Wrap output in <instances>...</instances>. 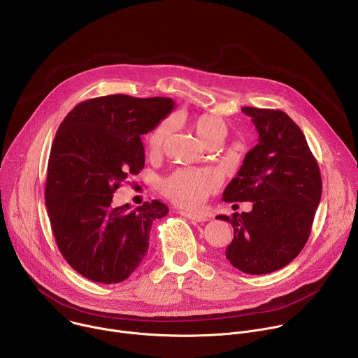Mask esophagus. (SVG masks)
Listing matches in <instances>:
<instances>
[{"label":"esophagus","instance_id":"esophagus-1","mask_svg":"<svg viewBox=\"0 0 358 358\" xmlns=\"http://www.w3.org/2000/svg\"><path fill=\"white\" fill-rule=\"evenodd\" d=\"M180 214L183 217L189 219L190 222H194V223H201V222H207L208 219L201 216V214H196V213H187V211H180Z\"/></svg>","mask_w":358,"mask_h":358}]
</instances>
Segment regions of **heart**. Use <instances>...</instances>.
Listing matches in <instances>:
<instances>
[{
  "label": "heart",
  "mask_w": 358,
  "mask_h": 358,
  "mask_svg": "<svg viewBox=\"0 0 358 358\" xmlns=\"http://www.w3.org/2000/svg\"><path fill=\"white\" fill-rule=\"evenodd\" d=\"M193 128L204 145L214 141H222L227 132L226 122L214 114H201ZM172 121L164 120L148 135V148L152 154H158L171 134ZM217 178L206 169H179L162 180L161 189L164 194L182 208H197L206 199L216 190Z\"/></svg>",
  "instance_id": "1"
}]
</instances>
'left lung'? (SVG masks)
<instances>
[{
    "mask_svg": "<svg viewBox=\"0 0 358 358\" xmlns=\"http://www.w3.org/2000/svg\"><path fill=\"white\" fill-rule=\"evenodd\" d=\"M258 144L245 155L224 201H252L250 213L217 216L231 223L226 258L237 269L262 275L283 268L303 250L322 196V176L302 129L280 110L243 107Z\"/></svg>",
    "mask_w": 358,
    "mask_h": 358,
    "instance_id": "left-lung-1",
    "label": "left lung"
}]
</instances>
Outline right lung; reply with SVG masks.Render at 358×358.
<instances>
[{"label": "right lung", "instance_id": "1", "mask_svg": "<svg viewBox=\"0 0 358 358\" xmlns=\"http://www.w3.org/2000/svg\"><path fill=\"white\" fill-rule=\"evenodd\" d=\"M173 106L169 97L90 99L71 110L56 132L45 187L48 216L63 258L93 282L127 279L148 254L152 222L169 211L159 200L135 210L115 207L113 194L144 168L141 135Z\"/></svg>", "mask_w": 358, "mask_h": 358}]
</instances>
